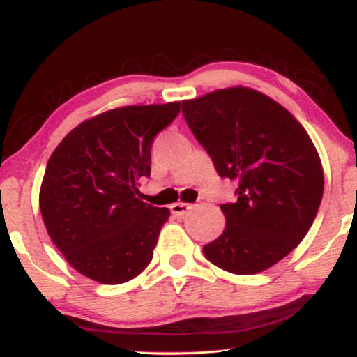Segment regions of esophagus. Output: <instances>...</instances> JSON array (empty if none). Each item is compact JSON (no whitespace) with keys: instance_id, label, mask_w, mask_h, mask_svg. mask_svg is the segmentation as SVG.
Segmentation results:
<instances>
[{"instance_id":"esophagus-1","label":"esophagus","mask_w":357,"mask_h":357,"mask_svg":"<svg viewBox=\"0 0 357 357\" xmlns=\"http://www.w3.org/2000/svg\"><path fill=\"white\" fill-rule=\"evenodd\" d=\"M192 206L189 203H183V202H178V203H173L170 209H172V214L174 217H184L187 213H189V209Z\"/></svg>"}]
</instances>
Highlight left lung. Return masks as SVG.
I'll return each instance as SVG.
<instances>
[{"label": "left lung", "instance_id": "obj_1", "mask_svg": "<svg viewBox=\"0 0 357 357\" xmlns=\"http://www.w3.org/2000/svg\"><path fill=\"white\" fill-rule=\"evenodd\" d=\"M183 114L219 176L238 183V200L220 204L225 229L204 257L233 274L263 273L315 220L324 189L315 144L285 107L252 88L184 100Z\"/></svg>", "mask_w": 357, "mask_h": 357}]
</instances>
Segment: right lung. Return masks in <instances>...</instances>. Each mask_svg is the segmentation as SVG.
Instances as JSON below:
<instances>
[{
    "mask_svg": "<svg viewBox=\"0 0 357 357\" xmlns=\"http://www.w3.org/2000/svg\"><path fill=\"white\" fill-rule=\"evenodd\" d=\"M181 102L113 108L72 129L48 159L39 206L48 236L78 273L118 285L146 268L170 209L137 195L154 137Z\"/></svg>",
    "mask_w": 357,
    "mask_h": 357,
    "instance_id": "1",
    "label": "right lung"
}]
</instances>
